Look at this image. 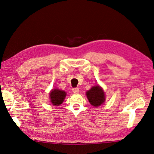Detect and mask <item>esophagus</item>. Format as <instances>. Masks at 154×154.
Segmentation results:
<instances>
[{"instance_id": "esophagus-1", "label": "esophagus", "mask_w": 154, "mask_h": 154, "mask_svg": "<svg viewBox=\"0 0 154 154\" xmlns=\"http://www.w3.org/2000/svg\"><path fill=\"white\" fill-rule=\"evenodd\" d=\"M73 92L74 93H78L79 92V88H73Z\"/></svg>"}]
</instances>
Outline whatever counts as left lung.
<instances>
[{
    "label": "left lung",
    "mask_w": 154,
    "mask_h": 154,
    "mask_svg": "<svg viewBox=\"0 0 154 154\" xmlns=\"http://www.w3.org/2000/svg\"><path fill=\"white\" fill-rule=\"evenodd\" d=\"M86 95L91 105L98 107L105 101V94L103 89L99 85L93 87L87 91Z\"/></svg>",
    "instance_id": "8db88e82"
}]
</instances>
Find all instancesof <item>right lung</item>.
Returning a JSON list of instances; mask_svg holds the SVG:
<instances>
[{
    "label": "right lung",
    "mask_w": 154,
    "mask_h": 154,
    "mask_svg": "<svg viewBox=\"0 0 154 154\" xmlns=\"http://www.w3.org/2000/svg\"><path fill=\"white\" fill-rule=\"evenodd\" d=\"M66 93L64 91H61L57 89H52L50 93V102L54 106H59L63 102Z\"/></svg>",
    "instance_id": "add662e5"
}]
</instances>
